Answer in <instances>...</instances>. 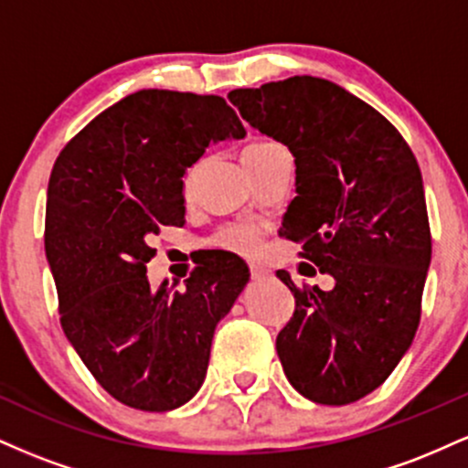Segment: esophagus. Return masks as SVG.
<instances>
[{"instance_id":"obj_1","label":"esophagus","mask_w":468,"mask_h":468,"mask_svg":"<svg viewBox=\"0 0 468 468\" xmlns=\"http://www.w3.org/2000/svg\"><path fill=\"white\" fill-rule=\"evenodd\" d=\"M268 275H271V272H268L264 266L250 264V279H252V282H264Z\"/></svg>"}]
</instances>
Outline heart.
Returning <instances> with one entry per match:
<instances>
[{
  "label": "heart",
  "mask_w": 468,
  "mask_h": 468,
  "mask_svg": "<svg viewBox=\"0 0 468 468\" xmlns=\"http://www.w3.org/2000/svg\"><path fill=\"white\" fill-rule=\"evenodd\" d=\"M282 144L275 141H266V138H260V141H252L244 147L241 152V158L249 160L255 158V155L268 154L272 149H279ZM257 238H260V230L257 227H252L249 222H238V224H229L224 227L219 233L216 235V244L224 246V249L238 250V252H252L257 249Z\"/></svg>",
  "instance_id": "obj_1"
}]
</instances>
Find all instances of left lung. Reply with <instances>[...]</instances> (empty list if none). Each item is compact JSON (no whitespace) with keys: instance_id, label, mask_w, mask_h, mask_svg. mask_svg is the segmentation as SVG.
<instances>
[{"instance_id":"8db88e82","label":"left lung","mask_w":468,"mask_h":468,"mask_svg":"<svg viewBox=\"0 0 468 468\" xmlns=\"http://www.w3.org/2000/svg\"><path fill=\"white\" fill-rule=\"evenodd\" d=\"M255 130L283 143L297 165V197L279 235L335 277L297 288L277 335L290 385L319 405H350L388 380L422 313L431 229L420 166L400 132L372 105L316 77L229 92ZM316 272V271H314Z\"/></svg>"}]
</instances>
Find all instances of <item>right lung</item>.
Segmentation results:
<instances>
[{"label": "right lung", "instance_id": "right-lung-1", "mask_svg": "<svg viewBox=\"0 0 468 468\" xmlns=\"http://www.w3.org/2000/svg\"><path fill=\"white\" fill-rule=\"evenodd\" d=\"M244 133L222 96L141 90L101 112L55 160L44 238L58 321L122 405L171 411L207 376L213 332L249 268L216 252L193 268L185 290L152 288L149 241L185 224L182 176L208 143Z\"/></svg>", "mask_w": 468, "mask_h": 468}]
</instances>
